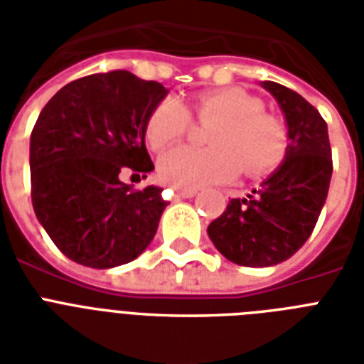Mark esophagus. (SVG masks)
I'll list each match as a JSON object with an SVG mask.
<instances>
[{"label":"esophagus","mask_w":364,"mask_h":364,"mask_svg":"<svg viewBox=\"0 0 364 364\" xmlns=\"http://www.w3.org/2000/svg\"><path fill=\"white\" fill-rule=\"evenodd\" d=\"M196 193L198 191H181V188H176V194L179 198H193V196H196Z\"/></svg>","instance_id":"34e87169"}]
</instances>
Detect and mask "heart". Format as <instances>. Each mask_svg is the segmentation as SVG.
<instances>
[{
	"label": "heart",
	"mask_w": 364,
	"mask_h": 364,
	"mask_svg": "<svg viewBox=\"0 0 364 364\" xmlns=\"http://www.w3.org/2000/svg\"><path fill=\"white\" fill-rule=\"evenodd\" d=\"M200 121H215L208 134L210 149L173 147L159 159L160 179L173 188L196 191L230 183L240 170L260 176L274 170L287 151V130L277 117L264 113L259 98L242 88H215L194 100ZM191 115L177 98H164L147 119L145 137L164 149L188 130Z\"/></svg>",
	"instance_id": "b5f03b06"
}]
</instances>
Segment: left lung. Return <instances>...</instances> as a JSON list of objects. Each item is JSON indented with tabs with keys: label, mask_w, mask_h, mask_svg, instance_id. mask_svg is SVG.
<instances>
[{
	"label": "left lung",
	"mask_w": 364,
	"mask_h": 364,
	"mask_svg": "<svg viewBox=\"0 0 364 364\" xmlns=\"http://www.w3.org/2000/svg\"><path fill=\"white\" fill-rule=\"evenodd\" d=\"M279 105L287 124L283 162L247 198H232L208 227L217 251L234 264H279L310 238L328 194L333 159L327 122L299 92L259 82Z\"/></svg>",
	"instance_id": "1"
}]
</instances>
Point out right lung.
Returning <instances> with one entry per match:
<instances>
[{"label":"right lung","instance_id":"obj_1","mask_svg":"<svg viewBox=\"0 0 364 364\" xmlns=\"http://www.w3.org/2000/svg\"><path fill=\"white\" fill-rule=\"evenodd\" d=\"M166 96L160 82L117 70L65 85L39 113L30 137L31 204L73 262L115 268L153 242L166 210L162 188L132 191L121 173L154 170L145 126Z\"/></svg>","mask_w":364,"mask_h":364}]
</instances>
